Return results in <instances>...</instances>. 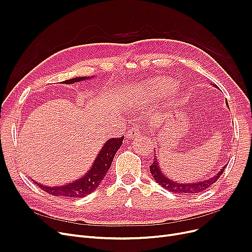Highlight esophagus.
<instances>
[{
	"label": "esophagus",
	"mask_w": 252,
	"mask_h": 252,
	"mask_svg": "<svg viewBox=\"0 0 252 252\" xmlns=\"http://www.w3.org/2000/svg\"><path fill=\"white\" fill-rule=\"evenodd\" d=\"M140 136V129L138 127H131L130 129H128L126 131V139L131 140V139H135L138 138Z\"/></svg>",
	"instance_id": "34e87169"
}]
</instances>
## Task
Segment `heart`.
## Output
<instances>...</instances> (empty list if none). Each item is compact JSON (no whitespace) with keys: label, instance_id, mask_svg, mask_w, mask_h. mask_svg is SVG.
<instances>
[{"label":"heart","instance_id":"heart-1","mask_svg":"<svg viewBox=\"0 0 252 252\" xmlns=\"http://www.w3.org/2000/svg\"><path fill=\"white\" fill-rule=\"evenodd\" d=\"M164 90H166L165 95L168 99H174L177 96L178 89L175 86H170V82L163 78H156L146 84L128 87L126 89L125 94L128 102L141 104L145 101L157 99Z\"/></svg>","mask_w":252,"mask_h":252}]
</instances>
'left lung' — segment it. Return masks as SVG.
I'll return each instance as SVG.
<instances>
[{
    "mask_svg": "<svg viewBox=\"0 0 252 252\" xmlns=\"http://www.w3.org/2000/svg\"><path fill=\"white\" fill-rule=\"evenodd\" d=\"M213 85V84H211ZM214 87H216L217 89H219L216 85H213ZM226 104L229 107L228 102L226 100ZM227 164L222 166L221 169L219 171L217 175H215L214 177H211L207 180H203L201 182H195V183H178L176 181L170 180L169 178H167L160 168L159 163H158V159L156 154H154V160L153 163L150 165V173L152 175V177L154 178V180L156 181V183H158L159 185H161V187H163L165 190L173 192V193H181V194H195V193H199L202 192L204 190H206L208 187H210L211 185H214L219 178L221 176V174L223 173L224 168H226Z\"/></svg>",
    "mask_w": 252,
    "mask_h": 252,
    "instance_id": "obj_1",
    "label": "left lung"
}]
</instances>
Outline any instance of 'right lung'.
<instances>
[{
    "label": "right lung",
    "mask_w": 252,
    "mask_h": 252,
    "mask_svg": "<svg viewBox=\"0 0 252 252\" xmlns=\"http://www.w3.org/2000/svg\"><path fill=\"white\" fill-rule=\"evenodd\" d=\"M94 76H79V77H73L71 79H66L64 82H61V84L65 85H71L74 83L88 81L90 78H93ZM125 137L122 138H111L106 141L99 153L97 154L94 162H93L92 166L89 168L87 173L72 182H69L67 184L61 185V186H47V185L35 183L36 186H38L41 189H43L45 192L58 197H67V198H79L85 197L92 192H94L99 185L101 184L102 180L107 174L108 169L111 166L112 160L114 158V155L116 154L117 150L121 148L123 145Z\"/></svg>",
    "instance_id": "add662e5"
}]
</instances>
